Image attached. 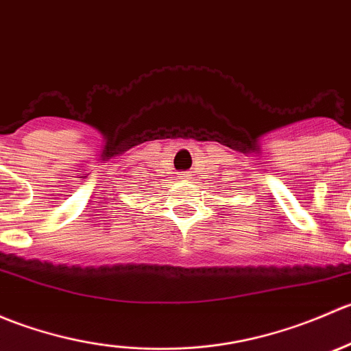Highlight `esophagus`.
Listing matches in <instances>:
<instances>
[{"label":"esophagus","instance_id":"obj_1","mask_svg":"<svg viewBox=\"0 0 351 351\" xmlns=\"http://www.w3.org/2000/svg\"><path fill=\"white\" fill-rule=\"evenodd\" d=\"M180 178H183V180H192V171H183L182 175H180Z\"/></svg>","mask_w":351,"mask_h":351}]
</instances>
